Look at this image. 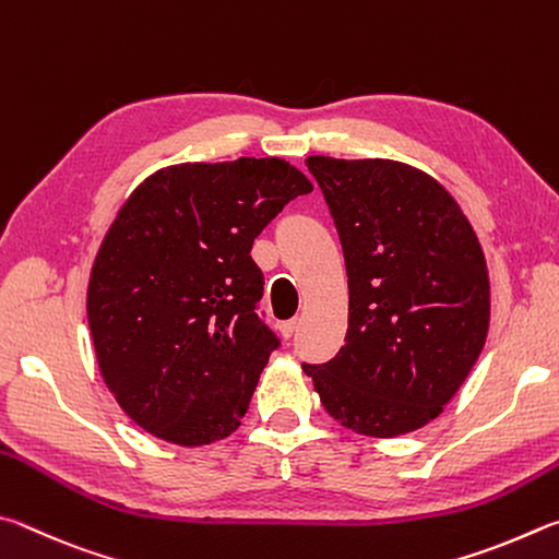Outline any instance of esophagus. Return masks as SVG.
<instances>
[{"mask_svg":"<svg viewBox=\"0 0 559 559\" xmlns=\"http://www.w3.org/2000/svg\"><path fill=\"white\" fill-rule=\"evenodd\" d=\"M297 331V319H289V321H282L280 324V334L285 338H292V334Z\"/></svg>","mask_w":559,"mask_h":559,"instance_id":"obj_1","label":"esophagus"}]
</instances>
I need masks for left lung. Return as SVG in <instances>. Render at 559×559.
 <instances>
[{
	"instance_id": "obj_1",
	"label": "left lung",
	"mask_w": 559,
	"mask_h": 559,
	"mask_svg": "<svg viewBox=\"0 0 559 559\" xmlns=\"http://www.w3.org/2000/svg\"><path fill=\"white\" fill-rule=\"evenodd\" d=\"M348 274L346 344L301 364L326 413L368 437L425 427L454 397L488 331L481 245L432 176L388 159L309 156Z\"/></svg>"
}]
</instances>
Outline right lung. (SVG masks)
Listing matches in <instances>:
<instances>
[{
    "instance_id": "1",
    "label": "right lung",
    "mask_w": 559,
    "mask_h": 559,
    "mask_svg": "<svg viewBox=\"0 0 559 559\" xmlns=\"http://www.w3.org/2000/svg\"><path fill=\"white\" fill-rule=\"evenodd\" d=\"M311 181L289 162L181 164L134 189L87 285L97 366L146 432L181 447L240 427L280 338L252 242Z\"/></svg>"
}]
</instances>
